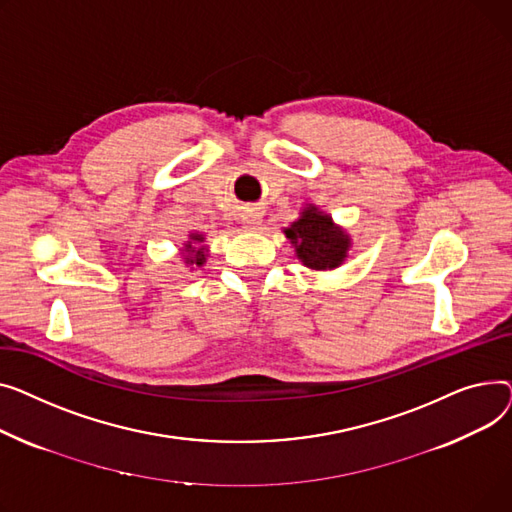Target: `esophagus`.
Wrapping results in <instances>:
<instances>
[{
  "label": "esophagus",
  "instance_id": "34e87169",
  "mask_svg": "<svg viewBox=\"0 0 512 512\" xmlns=\"http://www.w3.org/2000/svg\"><path fill=\"white\" fill-rule=\"evenodd\" d=\"M242 223H244L246 229L254 231L262 223V213H260L258 208H248V210H244V213H242Z\"/></svg>",
  "mask_w": 512,
  "mask_h": 512
}]
</instances>
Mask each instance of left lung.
<instances>
[{"mask_svg": "<svg viewBox=\"0 0 512 512\" xmlns=\"http://www.w3.org/2000/svg\"><path fill=\"white\" fill-rule=\"evenodd\" d=\"M295 256L312 270H333L341 266L351 248V237L333 223V217L314 204H306L299 219L283 229Z\"/></svg>", "mask_w": 512, "mask_h": 512, "instance_id": "1", "label": "left lung"}]
</instances>
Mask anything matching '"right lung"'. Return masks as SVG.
Returning <instances> with one entry per match:
<instances>
[{"mask_svg": "<svg viewBox=\"0 0 512 512\" xmlns=\"http://www.w3.org/2000/svg\"><path fill=\"white\" fill-rule=\"evenodd\" d=\"M204 244V235L202 233H190V242L184 244V262L186 266H202L206 262V246Z\"/></svg>", "mask_w": 512, "mask_h": 512, "instance_id": "1", "label": "right lung"}]
</instances>
